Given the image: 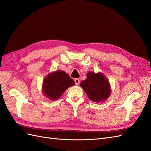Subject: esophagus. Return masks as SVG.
Returning <instances> with one entry per match:
<instances>
[{
  "label": "esophagus",
  "mask_w": 151,
  "mask_h": 151,
  "mask_svg": "<svg viewBox=\"0 0 151 151\" xmlns=\"http://www.w3.org/2000/svg\"><path fill=\"white\" fill-rule=\"evenodd\" d=\"M75 84L76 85V86H78V85H79L80 81L78 78H75Z\"/></svg>",
  "instance_id": "esophagus-1"
}]
</instances>
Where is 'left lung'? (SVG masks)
Masks as SVG:
<instances>
[{
  "label": "left lung",
  "mask_w": 151,
  "mask_h": 151,
  "mask_svg": "<svg viewBox=\"0 0 151 151\" xmlns=\"http://www.w3.org/2000/svg\"><path fill=\"white\" fill-rule=\"evenodd\" d=\"M80 86L90 100L96 103L105 101L111 93L109 80L100 72H88L87 78L81 82Z\"/></svg>",
  "instance_id": "obj_1"
}]
</instances>
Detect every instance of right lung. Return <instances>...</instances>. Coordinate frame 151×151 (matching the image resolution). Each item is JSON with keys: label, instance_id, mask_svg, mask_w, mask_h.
Returning <instances> with one entry per match:
<instances>
[{"label": "right lung", "instance_id": "right-lung-1", "mask_svg": "<svg viewBox=\"0 0 151 151\" xmlns=\"http://www.w3.org/2000/svg\"><path fill=\"white\" fill-rule=\"evenodd\" d=\"M75 82L64 71L50 73L42 85V92L52 101L59 99L69 87L75 86Z\"/></svg>", "mask_w": 151, "mask_h": 151}]
</instances>
